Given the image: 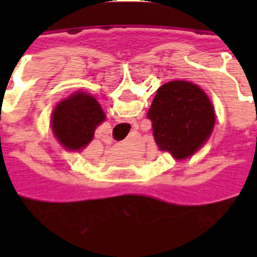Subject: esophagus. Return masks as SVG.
Here are the masks:
<instances>
[{
  "label": "esophagus",
  "instance_id": "34e87169",
  "mask_svg": "<svg viewBox=\"0 0 257 257\" xmlns=\"http://www.w3.org/2000/svg\"><path fill=\"white\" fill-rule=\"evenodd\" d=\"M129 124H132V122H126V121H125V122H121V124H118V126H120V128H118V131H120V132H126V131H128V128L129 126H131V125Z\"/></svg>",
  "mask_w": 257,
  "mask_h": 257
}]
</instances>
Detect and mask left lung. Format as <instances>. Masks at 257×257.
Masks as SVG:
<instances>
[{
    "mask_svg": "<svg viewBox=\"0 0 257 257\" xmlns=\"http://www.w3.org/2000/svg\"><path fill=\"white\" fill-rule=\"evenodd\" d=\"M148 117L161 151L177 160L197 151L215 125V112L205 93L188 81H171L157 89Z\"/></svg>",
    "mask_w": 257,
    "mask_h": 257,
    "instance_id": "1",
    "label": "left lung"
}]
</instances>
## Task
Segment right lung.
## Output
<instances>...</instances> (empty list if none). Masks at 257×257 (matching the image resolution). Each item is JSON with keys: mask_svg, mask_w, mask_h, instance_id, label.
Masks as SVG:
<instances>
[{"mask_svg": "<svg viewBox=\"0 0 257 257\" xmlns=\"http://www.w3.org/2000/svg\"><path fill=\"white\" fill-rule=\"evenodd\" d=\"M105 114L94 97L76 93L61 101L52 116V126L58 141L70 151H78L92 141L97 125Z\"/></svg>", "mask_w": 257, "mask_h": 257, "instance_id": "1", "label": "right lung"}]
</instances>
